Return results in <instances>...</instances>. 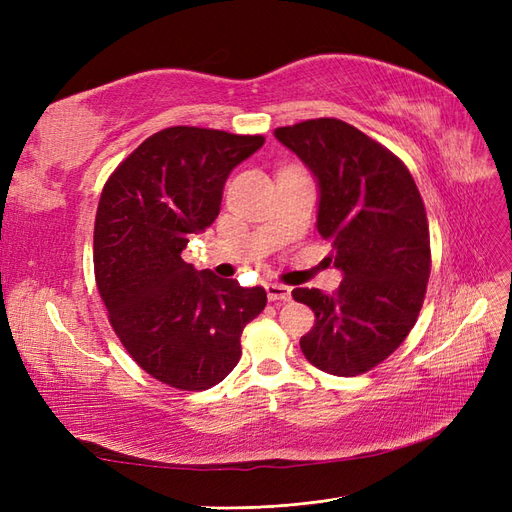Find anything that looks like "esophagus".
Wrapping results in <instances>:
<instances>
[{
  "instance_id": "obj_1",
  "label": "esophagus",
  "mask_w": 512,
  "mask_h": 512,
  "mask_svg": "<svg viewBox=\"0 0 512 512\" xmlns=\"http://www.w3.org/2000/svg\"><path fill=\"white\" fill-rule=\"evenodd\" d=\"M267 297L269 301H290L292 292L284 284H267Z\"/></svg>"
}]
</instances>
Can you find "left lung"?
Here are the masks:
<instances>
[{
	"instance_id": "left-lung-1",
	"label": "left lung",
	"mask_w": 512,
	"mask_h": 512,
	"mask_svg": "<svg viewBox=\"0 0 512 512\" xmlns=\"http://www.w3.org/2000/svg\"><path fill=\"white\" fill-rule=\"evenodd\" d=\"M275 136L318 177V230L344 271L331 294L292 290L316 314L301 350L327 374H365L389 359L421 314L431 271L421 192L393 151L342 119H307Z\"/></svg>"
}]
</instances>
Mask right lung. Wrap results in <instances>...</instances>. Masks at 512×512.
<instances>
[{
    "mask_svg": "<svg viewBox=\"0 0 512 512\" xmlns=\"http://www.w3.org/2000/svg\"><path fill=\"white\" fill-rule=\"evenodd\" d=\"M265 143L260 134L173 126L138 145L106 179L94 226V273L108 322L151 378L205 391L241 359V333L267 305L181 258L190 235L220 213L230 170Z\"/></svg>",
    "mask_w": 512,
    "mask_h": 512,
    "instance_id": "obj_1",
    "label": "right lung"
}]
</instances>
